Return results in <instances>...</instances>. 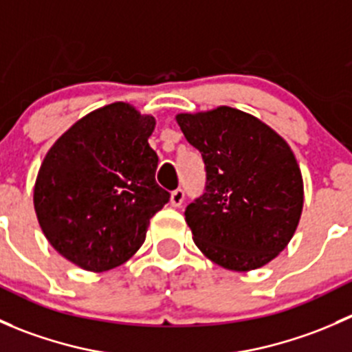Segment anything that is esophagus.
<instances>
[{"mask_svg":"<svg viewBox=\"0 0 352 352\" xmlns=\"http://www.w3.org/2000/svg\"><path fill=\"white\" fill-rule=\"evenodd\" d=\"M184 199H186V194H184L182 189H175L172 192V196H170V204L173 206V208H180L184 202Z\"/></svg>","mask_w":352,"mask_h":352,"instance_id":"34e87169","label":"esophagus"}]
</instances>
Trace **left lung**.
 <instances>
[{
	"mask_svg": "<svg viewBox=\"0 0 352 352\" xmlns=\"http://www.w3.org/2000/svg\"><path fill=\"white\" fill-rule=\"evenodd\" d=\"M202 156L204 192L186 208L199 250L232 271L271 262L293 236L303 209V180L278 133L232 107L177 116Z\"/></svg>",
	"mask_w": 352,
	"mask_h": 352,
	"instance_id": "obj_1",
	"label": "left lung"
}]
</instances>
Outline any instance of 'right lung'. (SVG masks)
Segmentation results:
<instances>
[{
  "instance_id": "right-lung-1",
  "label": "right lung",
  "mask_w": 352,
  "mask_h": 352,
  "mask_svg": "<svg viewBox=\"0 0 352 352\" xmlns=\"http://www.w3.org/2000/svg\"><path fill=\"white\" fill-rule=\"evenodd\" d=\"M151 116L117 102L88 113L49 150L34 206L49 243L73 264L102 272L129 261L150 219L170 201L156 184Z\"/></svg>"
}]
</instances>
